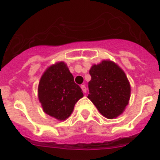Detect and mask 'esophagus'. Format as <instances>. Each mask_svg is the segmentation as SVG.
I'll list each match as a JSON object with an SVG mask.
<instances>
[{"label":"esophagus","mask_w":160,"mask_h":160,"mask_svg":"<svg viewBox=\"0 0 160 160\" xmlns=\"http://www.w3.org/2000/svg\"><path fill=\"white\" fill-rule=\"evenodd\" d=\"M80 87H81V90H82L83 92L86 93V90H87V89H86V87H85V85H82L81 86H80Z\"/></svg>","instance_id":"34e87169"}]
</instances>
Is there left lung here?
I'll return each mask as SVG.
<instances>
[{
	"mask_svg": "<svg viewBox=\"0 0 160 160\" xmlns=\"http://www.w3.org/2000/svg\"><path fill=\"white\" fill-rule=\"evenodd\" d=\"M90 75L88 98L108 119L120 115L130 97V85L123 70L113 61L103 60L90 68Z\"/></svg>",
	"mask_w": 160,
	"mask_h": 160,
	"instance_id": "left-lung-1",
	"label": "left lung"
}]
</instances>
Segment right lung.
Wrapping results in <instances>:
<instances>
[{"label":"right lung","instance_id":"obj_1","mask_svg":"<svg viewBox=\"0 0 160 160\" xmlns=\"http://www.w3.org/2000/svg\"><path fill=\"white\" fill-rule=\"evenodd\" d=\"M83 96L82 90L62 61L50 66L39 82L38 97L44 112L59 120L67 119Z\"/></svg>","mask_w":160,"mask_h":160}]
</instances>
